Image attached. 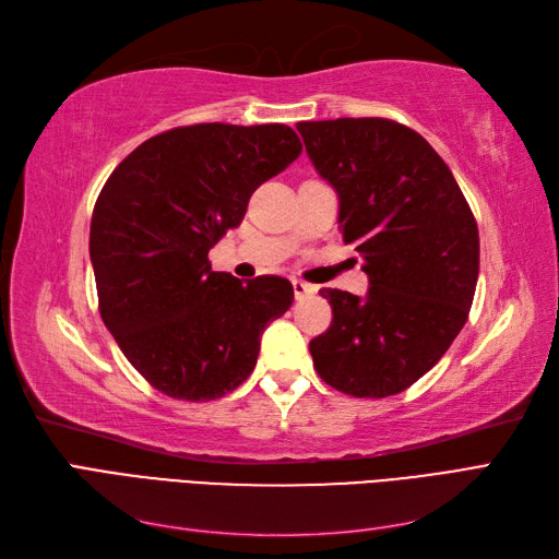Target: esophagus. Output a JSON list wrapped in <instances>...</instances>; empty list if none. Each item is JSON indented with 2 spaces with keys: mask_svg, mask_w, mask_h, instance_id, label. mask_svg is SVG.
Here are the masks:
<instances>
[{
  "mask_svg": "<svg viewBox=\"0 0 559 559\" xmlns=\"http://www.w3.org/2000/svg\"><path fill=\"white\" fill-rule=\"evenodd\" d=\"M292 284H294V294H296L298 300L317 294V286H312V284H308V282H302V280H294Z\"/></svg>",
  "mask_w": 559,
  "mask_h": 559,
  "instance_id": "esophagus-1",
  "label": "esophagus"
}]
</instances>
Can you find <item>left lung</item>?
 <instances>
[{
    "label": "left lung",
    "mask_w": 559,
    "mask_h": 559,
    "mask_svg": "<svg viewBox=\"0 0 559 559\" xmlns=\"http://www.w3.org/2000/svg\"><path fill=\"white\" fill-rule=\"evenodd\" d=\"M337 193V224L368 275L366 296L321 289L333 321L310 341L319 378L359 399L403 392L443 357L476 294V218L450 167L386 118L296 123Z\"/></svg>",
    "instance_id": "8db88e82"
}]
</instances>
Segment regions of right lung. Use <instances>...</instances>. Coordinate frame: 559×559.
<instances>
[{
  "label": "right lung",
  "mask_w": 559,
  "mask_h": 559,
  "mask_svg": "<svg viewBox=\"0 0 559 559\" xmlns=\"http://www.w3.org/2000/svg\"><path fill=\"white\" fill-rule=\"evenodd\" d=\"M300 151L282 123H200L146 140L107 179L91 222L99 314L158 392H233L257 366L265 326L292 308L289 280L214 273L207 253Z\"/></svg>",
  "instance_id": "right-lung-1"
}]
</instances>
